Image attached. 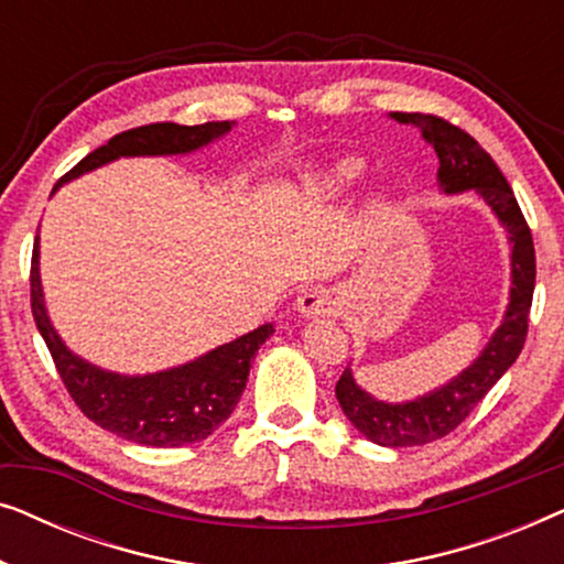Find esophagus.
I'll use <instances>...</instances> for the list:
<instances>
[{"label": "esophagus", "instance_id": "obj_1", "mask_svg": "<svg viewBox=\"0 0 564 564\" xmlns=\"http://www.w3.org/2000/svg\"><path fill=\"white\" fill-rule=\"evenodd\" d=\"M297 313L303 318H326L338 313V300L328 290H307L297 300Z\"/></svg>", "mask_w": 564, "mask_h": 564}]
</instances>
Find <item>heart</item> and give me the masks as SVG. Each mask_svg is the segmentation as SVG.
<instances>
[{"label":"heart","mask_w":564,"mask_h":564,"mask_svg":"<svg viewBox=\"0 0 564 564\" xmlns=\"http://www.w3.org/2000/svg\"><path fill=\"white\" fill-rule=\"evenodd\" d=\"M357 176H359V164H354V161H346V164H341L334 172L336 184H349L351 180H357Z\"/></svg>","instance_id":"b5f03b06"}]
</instances>
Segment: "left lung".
<instances>
[{
    "label": "left lung",
    "mask_w": 564,
    "mask_h": 564,
    "mask_svg": "<svg viewBox=\"0 0 564 564\" xmlns=\"http://www.w3.org/2000/svg\"><path fill=\"white\" fill-rule=\"evenodd\" d=\"M398 122L419 126L426 141L434 145L438 156V184L446 195L452 192L475 189L492 207L498 220L511 236V303L506 318L492 334L480 357L459 377L446 382L429 395L415 398L411 403H382L367 395L354 382L351 369L346 367L341 380L336 382V398L354 426L369 442L380 446H421L444 438L473 413V408L488 395L506 369L519 359L527 341L531 297L536 282V257L531 241L529 223L523 218L511 184L490 159V153L465 130L452 126L438 115L423 112H392Z\"/></svg>",
    "instance_id": "obj_1"
}]
</instances>
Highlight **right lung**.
I'll return each mask as SVG.
<instances>
[{"label": "right lung", "instance_id": "right-lung-1", "mask_svg": "<svg viewBox=\"0 0 564 564\" xmlns=\"http://www.w3.org/2000/svg\"><path fill=\"white\" fill-rule=\"evenodd\" d=\"M230 126H234L230 120L203 122V126L151 122V126L126 130L84 156L72 172L61 176L58 184L72 182L84 172L120 156L189 153L226 135ZM58 184L53 192L58 189ZM37 257L41 251H37L35 236L33 264H30V307H33L35 326L48 346L64 388L89 421L143 446H184L203 442L234 413L249 380L253 354L274 334L272 323L166 372L143 377L105 372L68 351L56 328L51 326L43 303Z\"/></svg>", "mask_w": 564, "mask_h": 564}]
</instances>
